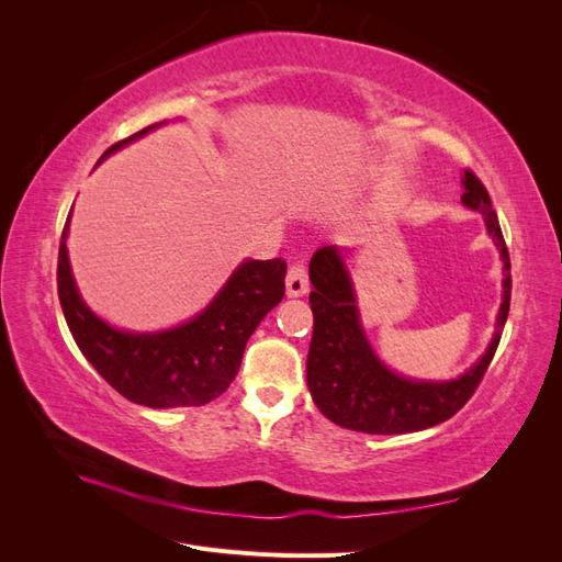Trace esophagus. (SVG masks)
I'll list each match as a JSON object with an SVG mask.
<instances>
[{
	"instance_id": "esophagus-1",
	"label": "esophagus",
	"mask_w": 562,
	"mask_h": 562,
	"mask_svg": "<svg viewBox=\"0 0 562 562\" xmlns=\"http://www.w3.org/2000/svg\"><path fill=\"white\" fill-rule=\"evenodd\" d=\"M310 291V279H307V269H304L302 262H295L288 267L285 274V293L288 297H302Z\"/></svg>"
}]
</instances>
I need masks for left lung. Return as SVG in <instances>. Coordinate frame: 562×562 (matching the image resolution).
<instances>
[{
    "label": "left lung",
    "instance_id": "obj_1",
    "mask_svg": "<svg viewBox=\"0 0 562 562\" xmlns=\"http://www.w3.org/2000/svg\"><path fill=\"white\" fill-rule=\"evenodd\" d=\"M467 209L483 213L485 229L504 262V302L497 330L481 361L450 382L407 380L391 372L372 351L356 307L351 277L335 246H323L310 262L314 333L307 356V384L318 411L339 427L363 434H411L450 419L479 389L495 356L512 304V260L485 184L473 171L462 178Z\"/></svg>",
    "mask_w": 562,
    "mask_h": 562
}]
</instances>
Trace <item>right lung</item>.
I'll return each mask as SVG.
<instances>
[{
    "label": "right lung",
    "instance_id": "right-lung-1",
    "mask_svg": "<svg viewBox=\"0 0 562 562\" xmlns=\"http://www.w3.org/2000/svg\"><path fill=\"white\" fill-rule=\"evenodd\" d=\"M114 143L100 161L131 140ZM67 217L58 250V297L77 347L110 386L147 407H192L217 398L239 372L248 337L285 295V260H246L192 321L161 333H126L81 300L67 258Z\"/></svg>",
    "mask_w": 562,
    "mask_h": 562
}]
</instances>
